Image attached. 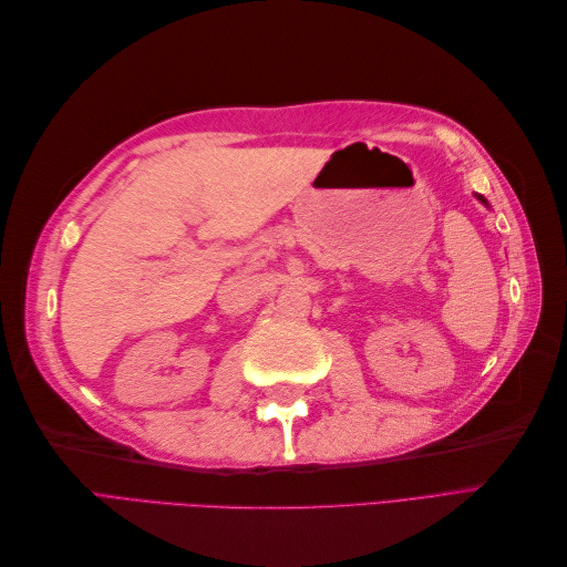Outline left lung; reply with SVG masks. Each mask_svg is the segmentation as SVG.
<instances>
[{
  "mask_svg": "<svg viewBox=\"0 0 567 567\" xmlns=\"http://www.w3.org/2000/svg\"><path fill=\"white\" fill-rule=\"evenodd\" d=\"M475 198L485 205V208H489V203H487V198L485 196H480V194H475Z\"/></svg>",
  "mask_w": 567,
  "mask_h": 567,
  "instance_id": "left-lung-1",
  "label": "left lung"
}]
</instances>
